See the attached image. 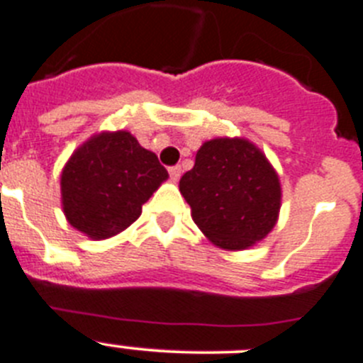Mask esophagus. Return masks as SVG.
<instances>
[{"instance_id": "1", "label": "esophagus", "mask_w": 363, "mask_h": 363, "mask_svg": "<svg viewBox=\"0 0 363 363\" xmlns=\"http://www.w3.org/2000/svg\"><path fill=\"white\" fill-rule=\"evenodd\" d=\"M169 174H171L172 182H178L179 176H182V167H179V165H176V167H171V169H169Z\"/></svg>"}]
</instances>
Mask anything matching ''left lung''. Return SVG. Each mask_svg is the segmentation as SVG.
I'll return each instance as SVG.
<instances>
[{"instance_id":"obj_1","label":"left lung","mask_w":363,"mask_h":363,"mask_svg":"<svg viewBox=\"0 0 363 363\" xmlns=\"http://www.w3.org/2000/svg\"><path fill=\"white\" fill-rule=\"evenodd\" d=\"M198 228L223 250H247L277 225L281 182L264 152L247 138L219 136L196 152L179 179Z\"/></svg>"}]
</instances>
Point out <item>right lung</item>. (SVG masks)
I'll return each mask as SVG.
<instances>
[{
	"label": "right lung",
	"instance_id": "obj_1",
	"mask_svg": "<svg viewBox=\"0 0 363 363\" xmlns=\"http://www.w3.org/2000/svg\"><path fill=\"white\" fill-rule=\"evenodd\" d=\"M167 178L158 156L129 131L97 133L62 167V212L88 238H113L140 218L142 205Z\"/></svg>",
	"mask_w": 363,
	"mask_h": 363
}]
</instances>
